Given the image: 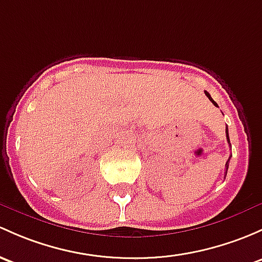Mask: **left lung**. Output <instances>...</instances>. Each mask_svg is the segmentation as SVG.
Wrapping results in <instances>:
<instances>
[{
  "mask_svg": "<svg viewBox=\"0 0 262 262\" xmlns=\"http://www.w3.org/2000/svg\"><path fill=\"white\" fill-rule=\"evenodd\" d=\"M205 94H206V95H207V98H208V99H210V100L212 101V104H213V105L219 106V105H217V103H216V101H214V100H213V99H212V98H211V95H210V94H208V93H207V92H205ZM226 137H227V142H228V144H230V145H231V143H230V137H228V129H227V128H226ZM230 158H231V157H230ZM230 158H228V159H227V162H226V172H225V177H226V174H227V169H228V162H230Z\"/></svg>",
  "mask_w": 262,
  "mask_h": 262,
  "instance_id": "obj_1",
  "label": "left lung"
}]
</instances>
